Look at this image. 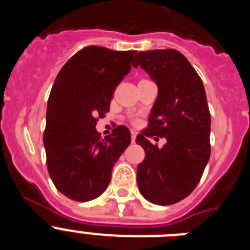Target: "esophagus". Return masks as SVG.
<instances>
[{"mask_svg": "<svg viewBox=\"0 0 250 250\" xmlns=\"http://www.w3.org/2000/svg\"><path fill=\"white\" fill-rule=\"evenodd\" d=\"M136 135H138V134H136L135 131H131V141H132V143H135Z\"/></svg>", "mask_w": 250, "mask_h": 250, "instance_id": "1", "label": "esophagus"}]
</instances>
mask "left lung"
Wrapping results in <instances>:
<instances>
[{"instance_id":"obj_1","label":"left lung","mask_w":250,"mask_h":250,"mask_svg":"<svg viewBox=\"0 0 250 250\" xmlns=\"http://www.w3.org/2000/svg\"><path fill=\"white\" fill-rule=\"evenodd\" d=\"M132 66L144 68L159 87L147 127L136 138L145 151L138 165V187L150 203L175 204L195 189L210 156L204 85L187 57L174 48L140 51ZM152 136L165 137L167 144L158 148L148 140Z\"/></svg>"}]
</instances>
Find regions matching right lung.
<instances>
[{"label":"right lung","mask_w":250,"mask_h":250,"mask_svg":"<svg viewBox=\"0 0 250 250\" xmlns=\"http://www.w3.org/2000/svg\"><path fill=\"white\" fill-rule=\"evenodd\" d=\"M135 52L87 46L68 60L55 80L43 131L46 164L57 190L70 199L89 202L101 195L115 163L131 143L124 125L105 139L95 127L109 112Z\"/></svg>","instance_id":"right-lung-1"}]
</instances>
